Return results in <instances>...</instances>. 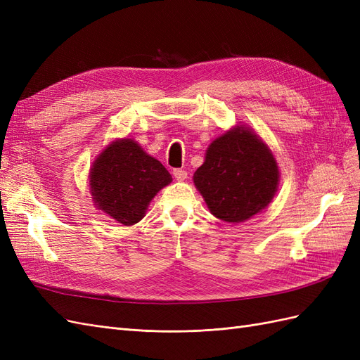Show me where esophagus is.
I'll list each match as a JSON object with an SVG mask.
<instances>
[{
  "instance_id": "34e87169",
  "label": "esophagus",
  "mask_w": 360,
  "mask_h": 360,
  "mask_svg": "<svg viewBox=\"0 0 360 360\" xmlns=\"http://www.w3.org/2000/svg\"><path fill=\"white\" fill-rule=\"evenodd\" d=\"M172 174H174V177H176V180H177V181H184V180L188 179V172L184 171V169H181V168L174 169V171H172Z\"/></svg>"
}]
</instances>
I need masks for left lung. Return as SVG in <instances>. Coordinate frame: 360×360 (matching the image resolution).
Returning a JSON list of instances; mask_svg holds the SVG:
<instances>
[{"mask_svg":"<svg viewBox=\"0 0 360 360\" xmlns=\"http://www.w3.org/2000/svg\"><path fill=\"white\" fill-rule=\"evenodd\" d=\"M193 183L213 216L238 224L263 212L274 200L279 168L271 150L252 129L236 126L207 148Z\"/></svg>","mask_w":360,"mask_h":360,"instance_id":"8db88e82","label":"left lung"}]
</instances>
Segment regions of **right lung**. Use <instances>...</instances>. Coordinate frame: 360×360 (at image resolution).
Returning <instances> with one entry per match:
<instances>
[{
  "label": "right lung",
  "instance_id": "1",
  "mask_svg": "<svg viewBox=\"0 0 360 360\" xmlns=\"http://www.w3.org/2000/svg\"><path fill=\"white\" fill-rule=\"evenodd\" d=\"M171 181L167 168L129 138L112 141L90 169L94 205L124 226L143 219L150 201Z\"/></svg>",
  "mask_w": 360,
  "mask_h": 360
}]
</instances>
